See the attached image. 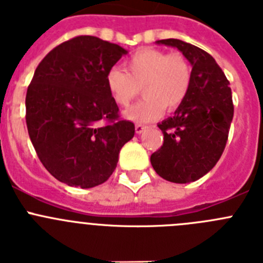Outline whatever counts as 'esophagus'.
Returning a JSON list of instances; mask_svg holds the SVG:
<instances>
[{
  "label": "esophagus",
  "mask_w": 263,
  "mask_h": 263,
  "mask_svg": "<svg viewBox=\"0 0 263 263\" xmlns=\"http://www.w3.org/2000/svg\"><path fill=\"white\" fill-rule=\"evenodd\" d=\"M146 125H142V124H137L136 125V133L137 134H141V133H143V132H145L146 130Z\"/></svg>",
  "instance_id": "1"
}]
</instances>
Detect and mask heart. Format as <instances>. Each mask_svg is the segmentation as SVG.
Instances as JSON below:
<instances>
[{"mask_svg": "<svg viewBox=\"0 0 263 263\" xmlns=\"http://www.w3.org/2000/svg\"><path fill=\"white\" fill-rule=\"evenodd\" d=\"M192 68L180 53H167L155 48H142L125 62V71L111 67L105 76L111 99L127 106L142 87L143 99L124 111L127 120L146 124L167 110L173 111L184 103L190 93Z\"/></svg>", "mask_w": 263, "mask_h": 263, "instance_id": "1", "label": "heart"}]
</instances>
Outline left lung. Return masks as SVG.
Segmentation results:
<instances>
[{
  "instance_id": "obj_1",
  "label": "left lung",
  "mask_w": 263,
  "mask_h": 263,
  "mask_svg": "<svg viewBox=\"0 0 263 263\" xmlns=\"http://www.w3.org/2000/svg\"><path fill=\"white\" fill-rule=\"evenodd\" d=\"M157 43L178 48L192 66L190 93L173 117L158 124L163 145L150 158L160 178L184 184L210 173L221 157L233 118L232 90L208 52L179 39Z\"/></svg>"
}]
</instances>
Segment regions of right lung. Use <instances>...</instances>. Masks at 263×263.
<instances>
[{"mask_svg":"<svg viewBox=\"0 0 263 263\" xmlns=\"http://www.w3.org/2000/svg\"><path fill=\"white\" fill-rule=\"evenodd\" d=\"M121 46L80 35L51 50L26 93L31 143L48 173L71 187L103 184L117 167L134 124L120 120L106 72L126 55Z\"/></svg>","mask_w":263,"mask_h":263,"instance_id":"add662e5","label":"right lung"}]
</instances>
